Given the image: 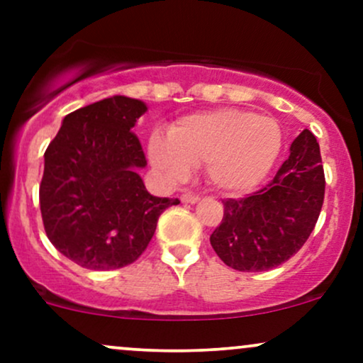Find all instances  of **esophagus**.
I'll return each mask as SVG.
<instances>
[{
  "mask_svg": "<svg viewBox=\"0 0 363 363\" xmlns=\"http://www.w3.org/2000/svg\"><path fill=\"white\" fill-rule=\"evenodd\" d=\"M181 201L187 203V205H194V203L199 201V196L191 193V191H186V193H182V196H181Z\"/></svg>",
  "mask_w": 363,
  "mask_h": 363,
  "instance_id": "esophagus-1",
  "label": "esophagus"
}]
</instances>
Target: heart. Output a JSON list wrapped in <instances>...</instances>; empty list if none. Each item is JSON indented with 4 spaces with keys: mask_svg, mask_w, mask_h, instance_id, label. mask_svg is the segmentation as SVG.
<instances>
[{
    "mask_svg": "<svg viewBox=\"0 0 363 363\" xmlns=\"http://www.w3.org/2000/svg\"><path fill=\"white\" fill-rule=\"evenodd\" d=\"M281 148V129L273 118L242 109L198 112L179 119L148 141L153 167L169 181L206 165L208 181L223 193L240 194L256 187L273 167Z\"/></svg>",
    "mask_w": 363,
    "mask_h": 363,
    "instance_id": "heart-1",
    "label": "heart"
}]
</instances>
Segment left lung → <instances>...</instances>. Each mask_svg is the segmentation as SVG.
Segmentation results:
<instances>
[{
    "label": "left lung",
    "instance_id": "left-lung-1",
    "mask_svg": "<svg viewBox=\"0 0 363 363\" xmlns=\"http://www.w3.org/2000/svg\"><path fill=\"white\" fill-rule=\"evenodd\" d=\"M319 143L309 129L290 145V155L262 189L225 199L211 247L237 272H268L289 261L309 239L324 201Z\"/></svg>",
    "mask_w": 363,
    "mask_h": 363
}]
</instances>
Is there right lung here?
<instances>
[{"instance_id":"obj_1","label":"right lung","mask_w":363,"mask_h":363,"mask_svg":"<svg viewBox=\"0 0 363 363\" xmlns=\"http://www.w3.org/2000/svg\"><path fill=\"white\" fill-rule=\"evenodd\" d=\"M147 104L124 95L104 99L62 119L44 153L39 187L48 239L82 268L109 272L143 254L158 216L179 199L147 191V165L131 131Z\"/></svg>"}]
</instances>
